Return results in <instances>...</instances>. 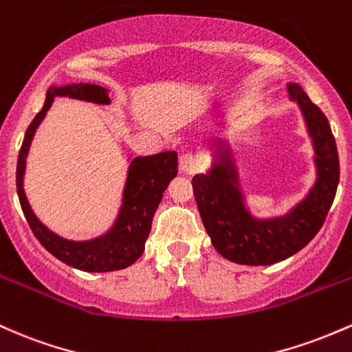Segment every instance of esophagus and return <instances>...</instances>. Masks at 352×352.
<instances>
[{"instance_id":"esophagus-1","label":"esophagus","mask_w":352,"mask_h":352,"mask_svg":"<svg viewBox=\"0 0 352 352\" xmlns=\"http://www.w3.org/2000/svg\"><path fill=\"white\" fill-rule=\"evenodd\" d=\"M199 168V161L195 155H183L179 157V169L184 173V175H192V173L197 171Z\"/></svg>"}]
</instances>
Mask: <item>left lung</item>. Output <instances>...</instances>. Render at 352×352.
<instances>
[{"mask_svg": "<svg viewBox=\"0 0 352 352\" xmlns=\"http://www.w3.org/2000/svg\"><path fill=\"white\" fill-rule=\"evenodd\" d=\"M287 89L306 118L318 164V181L301 204L284 218H252L244 208L238 175L228 153H223L221 163L209 175H196L191 181L197 209L212 246L232 263L264 266L296 254L318 234L334 201L339 157L329 121L301 86L289 85Z\"/></svg>", "mask_w": 352, "mask_h": 352, "instance_id": "8db88e82", "label": "left lung"}]
</instances>
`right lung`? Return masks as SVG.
<instances>
[{
  "label": "right lung",
  "mask_w": 352,
  "mask_h": 352,
  "mask_svg": "<svg viewBox=\"0 0 352 352\" xmlns=\"http://www.w3.org/2000/svg\"><path fill=\"white\" fill-rule=\"evenodd\" d=\"M54 96H69L76 98V100L98 102V104L109 102L108 91L96 85L80 82V85L65 86V88L51 86L46 94L45 106L28 126L18 156L16 189L25 218L39 243L54 258L66 263L68 266L89 272L124 270L143 254L144 243L151 231L153 216H155L157 204H160L169 181L177 175V153L164 151L160 155L134 157L129 164L123 206H121L120 216H118L111 231L106 232L101 238L82 241V243L59 238L34 216L25 191H23L28 149H30L34 131L45 118L50 106L53 104Z\"/></svg>",
  "instance_id": "add662e5"
}]
</instances>
